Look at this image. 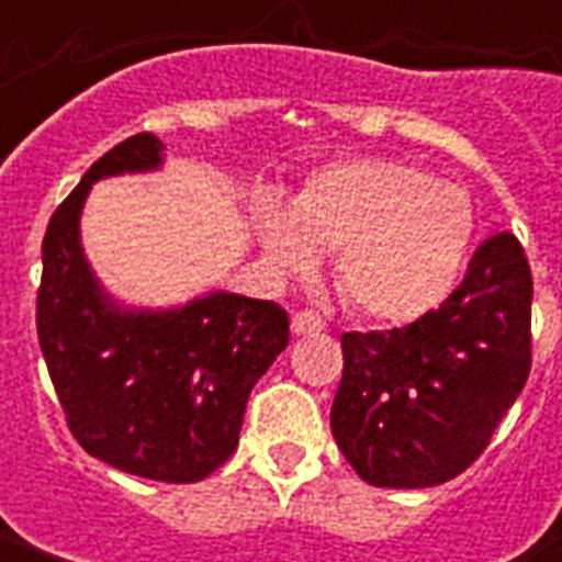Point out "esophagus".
Masks as SVG:
<instances>
[{
    "mask_svg": "<svg viewBox=\"0 0 562 562\" xmlns=\"http://www.w3.org/2000/svg\"><path fill=\"white\" fill-rule=\"evenodd\" d=\"M325 328V322L318 316L316 310H301V313H294L292 316V334L297 337H304V334H318V330Z\"/></svg>",
    "mask_w": 562,
    "mask_h": 562,
    "instance_id": "1",
    "label": "esophagus"
}]
</instances>
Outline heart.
Instances as JSON below:
<instances>
[{
  "mask_svg": "<svg viewBox=\"0 0 562 562\" xmlns=\"http://www.w3.org/2000/svg\"><path fill=\"white\" fill-rule=\"evenodd\" d=\"M261 240L285 273H306L334 252L342 304L382 325L430 313L458 285L472 246L463 189L409 161L358 159L316 171L292 210L261 204Z\"/></svg>",
  "mask_w": 562,
  "mask_h": 562,
  "instance_id": "b5f03b06",
  "label": "heart"
}]
</instances>
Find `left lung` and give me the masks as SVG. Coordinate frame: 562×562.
<instances>
[{"label":"left lung","mask_w":562,"mask_h":562,"mask_svg":"<svg viewBox=\"0 0 562 562\" xmlns=\"http://www.w3.org/2000/svg\"><path fill=\"white\" fill-rule=\"evenodd\" d=\"M530 304L524 246L499 232L413 325L342 334L330 434L367 484L434 487L482 454L530 376Z\"/></svg>","instance_id":"obj_1"}]
</instances>
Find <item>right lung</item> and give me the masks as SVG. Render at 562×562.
<instances>
[{"instance_id": "add662e5", "label": "right lung", "mask_w": 562, "mask_h": 562, "mask_svg": "<svg viewBox=\"0 0 562 562\" xmlns=\"http://www.w3.org/2000/svg\"><path fill=\"white\" fill-rule=\"evenodd\" d=\"M156 135H132L92 161L56 207L42 244L38 342L68 430L92 458L153 482L207 479L232 458L246 401L289 346L273 301L210 292L173 310L120 306L80 246L95 180L156 171Z\"/></svg>"}]
</instances>
